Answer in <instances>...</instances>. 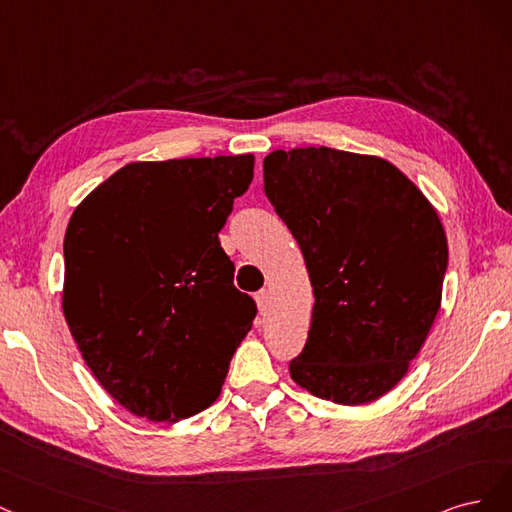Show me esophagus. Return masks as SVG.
Listing matches in <instances>:
<instances>
[{"label":"esophagus","instance_id":"1","mask_svg":"<svg viewBox=\"0 0 512 512\" xmlns=\"http://www.w3.org/2000/svg\"><path fill=\"white\" fill-rule=\"evenodd\" d=\"M255 302H257V308L261 315H266L268 308H270V291L268 289H261L257 295H255Z\"/></svg>","mask_w":512,"mask_h":512}]
</instances>
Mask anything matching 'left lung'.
<instances>
[{"label": "left lung", "mask_w": 512, "mask_h": 512, "mask_svg": "<svg viewBox=\"0 0 512 512\" xmlns=\"http://www.w3.org/2000/svg\"><path fill=\"white\" fill-rule=\"evenodd\" d=\"M263 189L315 293L291 378L342 406L383 398L440 310L449 246L436 208L387 159L327 146L270 153Z\"/></svg>", "instance_id": "8db88e82"}]
</instances>
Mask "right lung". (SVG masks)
<instances>
[{
    "instance_id": "add662e5",
    "label": "right lung",
    "mask_w": 512,
    "mask_h": 512,
    "mask_svg": "<svg viewBox=\"0 0 512 512\" xmlns=\"http://www.w3.org/2000/svg\"><path fill=\"white\" fill-rule=\"evenodd\" d=\"M253 166V155L134 161L72 212L63 315L131 415L176 423L219 398L257 312L219 242Z\"/></svg>"
}]
</instances>
